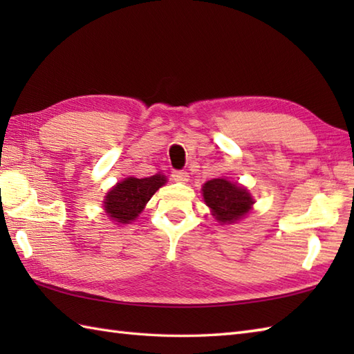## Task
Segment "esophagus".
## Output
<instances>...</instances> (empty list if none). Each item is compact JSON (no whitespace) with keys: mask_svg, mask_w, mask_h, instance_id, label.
Wrapping results in <instances>:
<instances>
[{"mask_svg":"<svg viewBox=\"0 0 354 354\" xmlns=\"http://www.w3.org/2000/svg\"><path fill=\"white\" fill-rule=\"evenodd\" d=\"M171 178L175 179L176 183H187V181H189L190 176H189V173L184 171V170H175L171 173Z\"/></svg>","mask_w":354,"mask_h":354,"instance_id":"obj_1","label":"esophagus"}]
</instances>
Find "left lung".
<instances>
[{
    "label": "left lung",
    "mask_w": 354,
    "mask_h": 354,
    "mask_svg": "<svg viewBox=\"0 0 354 354\" xmlns=\"http://www.w3.org/2000/svg\"><path fill=\"white\" fill-rule=\"evenodd\" d=\"M202 194L205 204L213 209V216L223 223L242 219L254 204L250 193L243 187L222 178L208 181L202 189Z\"/></svg>",
    "instance_id": "1"
}]
</instances>
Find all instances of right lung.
Here are the masks:
<instances>
[{
    "label": "right lung",
    "mask_w": 354,
    "mask_h": 354,
    "mask_svg": "<svg viewBox=\"0 0 354 354\" xmlns=\"http://www.w3.org/2000/svg\"><path fill=\"white\" fill-rule=\"evenodd\" d=\"M165 183L162 175L126 178L106 194L104 209L115 222L129 223L137 217L153 193Z\"/></svg>",
    "instance_id": "obj_1"
}]
</instances>
